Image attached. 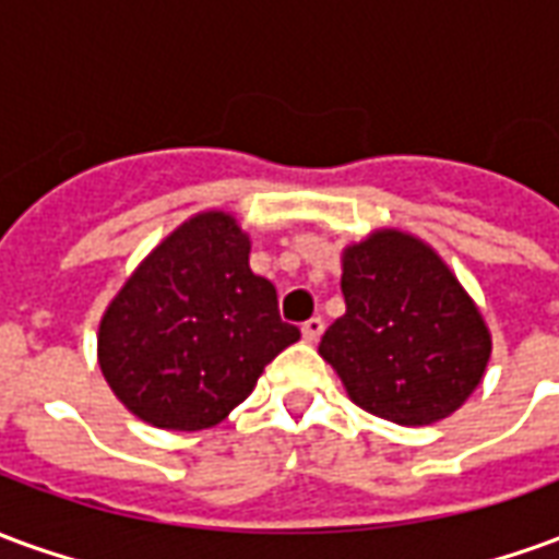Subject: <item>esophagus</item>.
I'll return each mask as SVG.
<instances>
[{
    "instance_id": "34e87169",
    "label": "esophagus",
    "mask_w": 559,
    "mask_h": 559,
    "mask_svg": "<svg viewBox=\"0 0 559 559\" xmlns=\"http://www.w3.org/2000/svg\"><path fill=\"white\" fill-rule=\"evenodd\" d=\"M323 329H326V320H323V317H311V320H305L302 323L305 341H311V344H314V341L323 335Z\"/></svg>"
}]
</instances>
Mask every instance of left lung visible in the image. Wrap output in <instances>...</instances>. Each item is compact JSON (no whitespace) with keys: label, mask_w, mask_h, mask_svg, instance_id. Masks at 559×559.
Masks as SVG:
<instances>
[{"label":"left lung","mask_w":559,"mask_h":559,"mask_svg":"<svg viewBox=\"0 0 559 559\" xmlns=\"http://www.w3.org/2000/svg\"><path fill=\"white\" fill-rule=\"evenodd\" d=\"M347 311L320 341L362 411L431 425L479 386L491 356L485 320L428 245L395 230L344 251Z\"/></svg>","instance_id":"obj_1"}]
</instances>
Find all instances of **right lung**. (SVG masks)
<instances>
[{"label": "right lung", "mask_w": 559, "mask_h": 559, "mask_svg": "<svg viewBox=\"0 0 559 559\" xmlns=\"http://www.w3.org/2000/svg\"><path fill=\"white\" fill-rule=\"evenodd\" d=\"M230 215L203 212L170 233L116 296L98 359L116 399L155 428L200 431L242 404L299 326L278 314L272 281L248 266Z\"/></svg>", "instance_id": "add662e5"}]
</instances>
